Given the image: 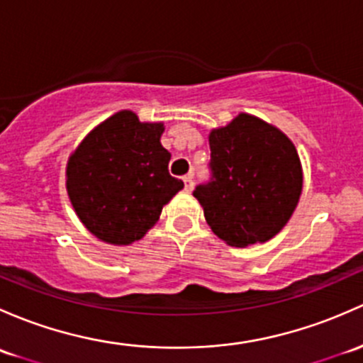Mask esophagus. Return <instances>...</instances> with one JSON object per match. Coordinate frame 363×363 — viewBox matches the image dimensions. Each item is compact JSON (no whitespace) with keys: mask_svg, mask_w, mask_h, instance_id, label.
Wrapping results in <instances>:
<instances>
[{"mask_svg":"<svg viewBox=\"0 0 363 363\" xmlns=\"http://www.w3.org/2000/svg\"><path fill=\"white\" fill-rule=\"evenodd\" d=\"M182 182H184V189L186 191H191L194 188V181L191 175H186V177H182Z\"/></svg>","mask_w":363,"mask_h":363,"instance_id":"1","label":"esophagus"}]
</instances>
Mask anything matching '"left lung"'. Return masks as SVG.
<instances>
[{
    "instance_id": "1",
    "label": "left lung",
    "mask_w": 363,
    "mask_h": 363,
    "mask_svg": "<svg viewBox=\"0 0 363 363\" xmlns=\"http://www.w3.org/2000/svg\"><path fill=\"white\" fill-rule=\"evenodd\" d=\"M211 179L194 188L212 231L231 247L268 242L291 219L303 189L287 135L250 114L212 130Z\"/></svg>"
}]
</instances>
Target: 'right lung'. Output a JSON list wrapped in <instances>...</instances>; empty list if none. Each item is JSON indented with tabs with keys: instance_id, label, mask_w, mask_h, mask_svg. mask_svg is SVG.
Returning <instances> with one entry per match:
<instances>
[{
	"instance_id": "add662e5",
	"label": "right lung",
	"mask_w": 363,
	"mask_h": 363,
	"mask_svg": "<svg viewBox=\"0 0 363 363\" xmlns=\"http://www.w3.org/2000/svg\"><path fill=\"white\" fill-rule=\"evenodd\" d=\"M162 123H140L132 111L113 114L83 139L67 163V193L91 235L128 245L146 235L163 205L184 188L169 174Z\"/></svg>"
}]
</instances>
